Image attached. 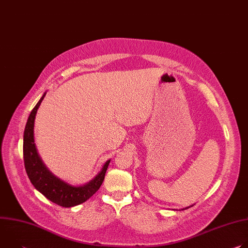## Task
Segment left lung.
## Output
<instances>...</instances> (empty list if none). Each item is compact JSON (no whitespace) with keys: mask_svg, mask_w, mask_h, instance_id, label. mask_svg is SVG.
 Returning a JSON list of instances; mask_svg holds the SVG:
<instances>
[{"mask_svg":"<svg viewBox=\"0 0 248 248\" xmlns=\"http://www.w3.org/2000/svg\"><path fill=\"white\" fill-rule=\"evenodd\" d=\"M194 205V204H193ZM193 205H190V206H188V207H186V208H184V209H182V210H186V209H187V208H189V207H191V206H193Z\"/></svg>","mask_w":248,"mask_h":248,"instance_id":"obj_1","label":"left lung"}]
</instances>
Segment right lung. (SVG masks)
I'll use <instances>...</instances> for the list:
<instances>
[{
  "label": "right lung",
  "mask_w": 248,
  "mask_h": 248,
  "mask_svg": "<svg viewBox=\"0 0 248 248\" xmlns=\"http://www.w3.org/2000/svg\"><path fill=\"white\" fill-rule=\"evenodd\" d=\"M46 92L31 111L23 134V160L24 167L31 184L50 201L68 208L79 205L89 199L101 186L106 170L111 160L106 162L102 170L89 183L75 186L59 179L43 163L34 143V122L37 110L43 101Z\"/></svg>",
  "instance_id": "obj_1"
}]
</instances>
